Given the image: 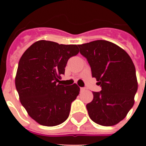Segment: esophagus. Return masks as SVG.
<instances>
[{"instance_id": "esophagus-1", "label": "esophagus", "mask_w": 146, "mask_h": 146, "mask_svg": "<svg viewBox=\"0 0 146 146\" xmlns=\"http://www.w3.org/2000/svg\"><path fill=\"white\" fill-rule=\"evenodd\" d=\"M86 88H80V91H81V92H83V91H86Z\"/></svg>"}]
</instances>
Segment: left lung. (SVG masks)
I'll use <instances>...</instances> for the list:
<instances>
[{"instance_id": "obj_1", "label": "left lung", "mask_w": 146, "mask_h": 146, "mask_svg": "<svg viewBox=\"0 0 146 146\" xmlns=\"http://www.w3.org/2000/svg\"><path fill=\"white\" fill-rule=\"evenodd\" d=\"M100 92H93L86 105L89 117L102 126H114L126 116L135 103L137 80L132 60L124 50L105 40L79 44Z\"/></svg>"}]
</instances>
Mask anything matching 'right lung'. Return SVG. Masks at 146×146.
I'll return each instance as SVG.
<instances>
[{
	"instance_id": "obj_1",
	"label": "right lung",
	"mask_w": 146,
	"mask_h": 146,
	"mask_svg": "<svg viewBox=\"0 0 146 146\" xmlns=\"http://www.w3.org/2000/svg\"><path fill=\"white\" fill-rule=\"evenodd\" d=\"M79 52L76 44H59L40 40L30 46L20 58L15 86L20 102L38 123L60 124L68 118L71 104L80 94L74 83L60 85L67 61Z\"/></svg>"
}]
</instances>
